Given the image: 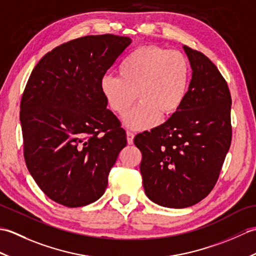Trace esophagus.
<instances>
[{
  "label": "esophagus",
  "mask_w": 256,
  "mask_h": 256,
  "mask_svg": "<svg viewBox=\"0 0 256 256\" xmlns=\"http://www.w3.org/2000/svg\"><path fill=\"white\" fill-rule=\"evenodd\" d=\"M126 140H128V143L130 145H132L133 144V140H134V134L132 132L128 131L126 132Z\"/></svg>",
  "instance_id": "esophagus-1"
}]
</instances>
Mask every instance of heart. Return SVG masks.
Returning a JSON list of instances; mask_svg holds the SVG:
<instances>
[{
    "instance_id": "b5f03b06",
    "label": "heart",
    "mask_w": 256,
    "mask_h": 256,
    "mask_svg": "<svg viewBox=\"0 0 256 256\" xmlns=\"http://www.w3.org/2000/svg\"><path fill=\"white\" fill-rule=\"evenodd\" d=\"M189 84L190 64L182 52L146 46L122 59L118 77L104 76L100 90L118 116H124L136 98L140 103L123 121L130 128L145 131L155 126L160 116L167 118L180 108Z\"/></svg>"
}]
</instances>
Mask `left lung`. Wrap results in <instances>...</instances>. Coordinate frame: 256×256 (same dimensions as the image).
Here are the masks:
<instances>
[{"label":"left lung","mask_w":256,"mask_h":256,"mask_svg":"<svg viewBox=\"0 0 256 256\" xmlns=\"http://www.w3.org/2000/svg\"><path fill=\"white\" fill-rule=\"evenodd\" d=\"M182 48L192 70L186 99L164 124L134 138L145 194L167 208H187L209 194L232 138L226 80L202 52Z\"/></svg>","instance_id":"obj_1"}]
</instances>
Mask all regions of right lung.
<instances>
[{
    "label": "right lung",
    "mask_w": 256,
    "mask_h": 256,
    "mask_svg": "<svg viewBox=\"0 0 256 256\" xmlns=\"http://www.w3.org/2000/svg\"><path fill=\"white\" fill-rule=\"evenodd\" d=\"M132 40L84 36L42 57L27 81L20 120L32 177L57 204L76 208L104 194L126 134L100 81Z\"/></svg>",
    "instance_id": "right-lung-1"
}]
</instances>
